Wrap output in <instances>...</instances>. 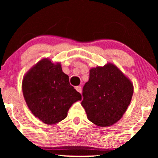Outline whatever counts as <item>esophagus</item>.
<instances>
[{"label":"esophagus","instance_id":"1","mask_svg":"<svg viewBox=\"0 0 158 158\" xmlns=\"http://www.w3.org/2000/svg\"><path fill=\"white\" fill-rule=\"evenodd\" d=\"M75 89H76V90H77V92L81 93V92H82V89H81V86H76V87H75Z\"/></svg>","mask_w":158,"mask_h":158}]
</instances>
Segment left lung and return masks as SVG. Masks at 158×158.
Masks as SVG:
<instances>
[{"mask_svg":"<svg viewBox=\"0 0 158 158\" xmlns=\"http://www.w3.org/2000/svg\"><path fill=\"white\" fill-rule=\"evenodd\" d=\"M134 92L131 81L113 63L90 70V77L83 89L88 120L98 127L118 122L130 104Z\"/></svg>","mask_w":158,"mask_h":158,"instance_id":"1","label":"left lung"}]
</instances>
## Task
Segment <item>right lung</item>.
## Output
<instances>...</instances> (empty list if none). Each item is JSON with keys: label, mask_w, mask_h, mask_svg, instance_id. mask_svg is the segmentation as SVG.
<instances>
[{"label": "right lung", "mask_w": 158, "mask_h": 158, "mask_svg": "<svg viewBox=\"0 0 158 158\" xmlns=\"http://www.w3.org/2000/svg\"><path fill=\"white\" fill-rule=\"evenodd\" d=\"M22 91L27 106L34 116L46 124H57L68 116L81 94L69 83L60 62L44 58L23 76Z\"/></svg>", "instance_id": "obj_1"}]
</instances>
